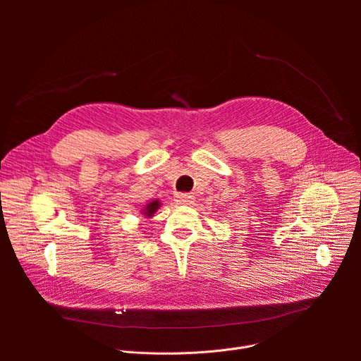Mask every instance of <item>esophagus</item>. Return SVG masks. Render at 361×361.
Instances as JSON below:
<instances>
[{
    "instance_id": "34e87169",
    "label": "esophagus",
    "mask_w": 361,
    "mask_h": 361,
    "mask_svg": "<svg viewBox=\"0 0 361 361\" xmlns=\"http://www.w3.org/2000/svg\"><path fill=\"white\" fill-rule=\"evenodd\" d=\"M176 202L177 204H181V205H190L194 202V197L187 194V192H180V194H176Z\"/></svg>"
}]
</instances>
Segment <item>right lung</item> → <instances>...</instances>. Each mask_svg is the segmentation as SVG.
<instances>
[{"mask_svg": "<svg viewBox=\"0 0 361 361\" xmlns=\"http://www.w3.org/2000/svg\"><path fill=\"white\" fill-rule=\"evenodd\" d=\"M159 207H160V202H159V201H152V202L147 204V207H145V210H144V214L151 217L154 213H156V210H157Z\"/></svg>", "mask_w": 361, "mask_h": 361, "instance_id": "right-lung-1", "label": "right lung"}]
</instances>
